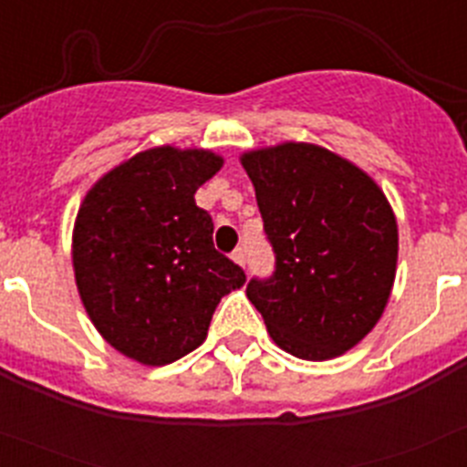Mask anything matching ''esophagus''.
<instances>
[{
    "mask_svg": "<svg viewBox=\"0 0 467 467\" xmlns=\"http://www.w3.org/2000/svg\"><path fill=\"white\" fill-rule=\"evenodd\" d=\"M231 257H234V262H236V264H241V266H245V250H243V247H236V250H234V254H231Z\"/></svg>",
    "mask_w": 467,
    "mask_h": 467,
    "instance_id": "esophagus-1",
    "label": "esophagus"
}]
</instances>
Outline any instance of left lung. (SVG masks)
<instances>
[{
	"mask_svg": "<svg viewBox=\"0 0 467 467\" xmlns=\"http://www.w3.org/2000/svg\"><path fill=\"white\" fill-rule=\"evenodd\" d=\"M275 266L247 299L271 339L301 360H329L379 323L398 264V224L372 177L304 142L243 154Z\"/></svg>",
	"mask_w": 467,
	"mask_h": 467,
	"instance_id": "left-lung-1",
	"label": "left lung"
}]
</instances>
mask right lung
<instances>
[{
  "label": "right lung",
  "instance_id": "obj_1",
  "mask_svg": "<svg viewBox=\"0 0 467 467\" xmlns=\"http://www.w3.org/2000/svg\"><path fill=\"white\" fill-rule=\"evenodd\" d=\"M222 168L205 150L156 147L86 193L72 262L98 332L142 365H168L203 344L224 295L245 271L214 250L213 217L193 193Z\"/></svg>",
  "mask_w": 467,
  "mask_h": 467
}]
</instances>
